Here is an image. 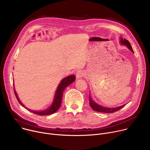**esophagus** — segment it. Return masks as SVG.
I'll use <instances>...</instances> for the list:
<instances>
[{
  "label": "esophagus",
  "instance_id": "obj_1",
  "mask_svg": "<svg viewBox=\"0 0 150 150\" xmlns=\"http://www.w3.org/2000/svg\"><path fill=\"white\" fill-rule=\"evenodd\" d=\"M85 76V72L81 70H79L76 73V77L77 78H80Z\"/></svg>",
  "mask_w": 150,
  "mask_h": 150
}]
</instances>
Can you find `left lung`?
Returning a JSON list of instances; mask_svg holds the SVG:
<instances>
[{"mask_svg":"<svg viewBox=\"0 0 150 150\" xmlns=\"http://www.w3.org/2000/svg\"><path fill=\"white\" fill-rule=\"evenodd\" d=\"M120 44L126 46L130 50H131L132 52L134 53L133 49L130 45V42H129V41L126 40L125 38L123 39V38H122V37H120ZM89 103H90V106L91 107V108L94 110L98 112H102V113H111L117 112V111L119 110L120 109H121L122 108H123V107L126 105V104H124L123 105L117 107V108H105V107L100 105L98 104L97 103H96L90 96H89Z\"/></svg>","mask_w":150,"mask_h":150,"instance_id":"1","label":"left lung"}]
</instances>
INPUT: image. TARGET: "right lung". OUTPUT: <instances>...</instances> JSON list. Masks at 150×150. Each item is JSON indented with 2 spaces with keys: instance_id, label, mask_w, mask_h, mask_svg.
I'll return each instance as SVG.
<instances>
[{
  "instance_id": "add662e5",
  "label": "right lung",
  "mask_w": 150,
  "mask_h": 150,
  "mask_svg": "<svg viewBox=\"0 0 150 150\" xmlns=\"http://www.w3.org/2000/svg\"><path fill=\"white\" fill-rule=\"evenodd\" d=\"M76 79V77L75 76V75H69L65 78H63L62 81L60 82V83H59V86L56 91L55 94H54V100L53 101L52 103V104L51 105V106L49 108H48L46 110H45L43 111H40V112H38V111H33L31 110L30 109H28L29 111H30L31 112H33V113H35L36 115H40V116H43V115H51L54 113V112H56L60 108V106L61 105V103H62V95H63V91L65 90V89L69 85H70L71 83H72L74 81H75ZM14 93L15 94V96L18 101V102L19 103V104L24 107V108H25L26 109H27V108H26L25 107L24 105V104L21 102V101L19 100L17 94L14 88Z\"/></svg>"
}]
</instances>
